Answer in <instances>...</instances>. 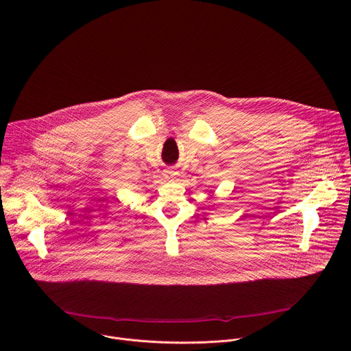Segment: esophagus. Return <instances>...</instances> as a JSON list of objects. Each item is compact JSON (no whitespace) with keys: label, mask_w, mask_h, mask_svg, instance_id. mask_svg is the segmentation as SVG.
<instances>
[{"label":"esophagus","mask_w":351,"mask_h":351,"mask_svg":"<svg viewBox=\"0 0 351 351\" xmlns=\"http://www.w3.org/2000/svg\"><path fill=\"white\" fill-rule=\"evenodd\" d=\"M176 175H178V172H175L173 169H167V171H165V178H167L168 180H173V179L176 178Z\"/></svg>","instance_id":"1"}]
</instances>
